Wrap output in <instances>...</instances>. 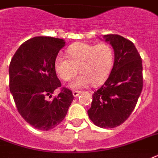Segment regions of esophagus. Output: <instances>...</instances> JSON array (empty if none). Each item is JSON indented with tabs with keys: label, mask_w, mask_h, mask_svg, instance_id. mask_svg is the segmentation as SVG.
Listing matches in <instances>:
<instances>
[{
	"label": "esophagus",
	"mask_w": 158,
	"mask_h": 158,
	"mask_svg": "<svg viewBox=\"0 0 158 158\" xmlns=\"http://www.w3.org/2000/svg\"><path fill=\"white\" fill-rule=\"evenodd\" d=\"M80 94H81V91H77V90L73 91V95H74V97H78Z\"/></svg>",
	"instance_id": "34e87169"
}]
</instances>
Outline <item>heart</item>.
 I'll return each instance as SVG.
<instances>
[{"label":"heart","instance_id":"b5f03b06","mask_svg":"<svg viewBox=\"0 0 158 158\" xmlns=\"http://www.w3.org/2000/svg\"><path fill=\"white\" fill-rule=\"evenodd\" d=\"M68 56L57 55L54 61L55 69L62 80L69 81L78 71L81 74L70 84L73 89L98 85L110 74L114 63V50L106 43L98 44L77 43L67 49Z\"/></svg>","mask_w":158,"mask_h":158}]
</instances>
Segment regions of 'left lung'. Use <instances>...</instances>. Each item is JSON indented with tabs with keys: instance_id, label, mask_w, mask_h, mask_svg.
I'll list each match as a JSON object with an SVG mask.
<instances>
[{
	"instance_id": "8db88e82",
	"label": "left lung",
	"mask_w": 158,
	"mask_h": 158,
	"mask_svg": "<svg viewBox=\"0 0 158 158\" xmlns=\"http://www.w3.org/2000/svg\"><path fill=\"white\" fill-rule=\"evenodd\" d=\"M115 54L110 75L94 92L89 119L101 128L117 127L130 117L143 89L142 59L131 41L117 34L103 37Z\"/></svg>"
}]
</instances>
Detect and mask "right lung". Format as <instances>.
<instances>
[{
  "instance_id": "right-lung-1",
  "label": "right lung",
  "mask_w": 158,
  "mask_h": 158,
  "mask_svg": "<svg viewBox=\"0 0 158 158\" xmlns=\"http://www.w3.org/2000/svg\"><path fill=\"white\" fill-rule=\"evenodd\" d=\"M64 43L52 37L31 38L18 48L10 64V91L17 110L38 130H50L59 125L74 99L71 90L63 87L52 101L46 100L61 86L54 61Z\"/></svg>"
}]
</instances>
